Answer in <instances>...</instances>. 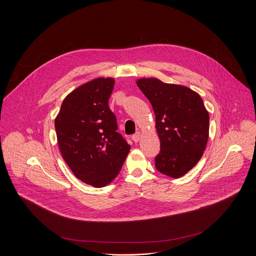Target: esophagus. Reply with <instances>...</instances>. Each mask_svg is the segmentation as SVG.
I'll return each instance as SVG.
<instances>
[{
	"mask_svg": "<svg viewBox=\"0 0 256 256\" xmlns=\"http://www.w3.org/2000/svg\"><path fill=\"white\" fill-rule=\"evenodd\" d=\"M140 136H141L140 132H136L134 135H132V140H133L135 143H137V142H139V140H140Z\"/></svg>",
	"mask_w": 256,
	"mask_h": 256,
	"instance_id": "1",
	"label": "esophagus"
}]
</instances>
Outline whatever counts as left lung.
Returning a JSON list of instances; mask_svg holds the SVG:
<instances>
[{
	"label": "left lung",
	"instance_id": "1",
	"mask_svg": "<svg viewBox=\"0 0 256 256\" xmlns=\"http://www.w3.org/2000/svg\"><path fill=\"white\" fill-rule=\"evenodd\" d=\"M156 115L160 150L156 168L178 178L200 160L209 137V113L192 90L150 78L137 80Z\"/></svg>",
	"mask_w": 256,
	"mask_h": 256
}]
</instances>
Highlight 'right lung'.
<instances>
[{
	"mask_svg": "<svg viewBox=\"0 0 256 256\" xmlns=\"http://www.w3.org/2000/svg\"><path fill=\"white\" fill-rule=\"evenodd\" d=\"M114 80L98 78L68 94L55 119L60 152L74 176L100 188L120 172L130 145L108 106Z\"/></svg>",
	"mask_w": 256,
	"mask_h": 256,
	"instance_id": "right-lung-1",
	"label": "right lung"
}]
</instances>
